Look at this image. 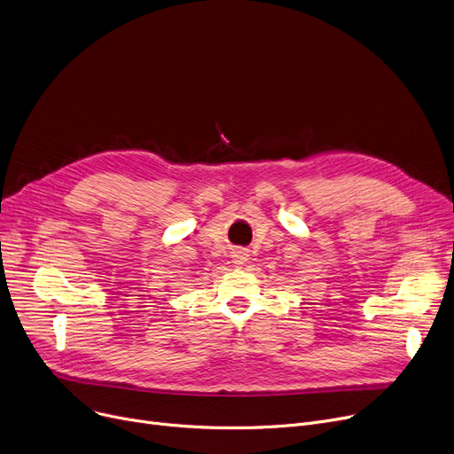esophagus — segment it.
Wrapping results in <instances>:
<instances>
[{
    "instance_id": "esophagus-1",
    "label": "esophagus",
    "mask_w": 454,
    "mask_h": 454,
    "mask_svg": "<svg viewBox=\"0 0 454 454\" xmlns=\"http://www.w3.org/2000/svg\"><path fill=\"white\" fill-rule=\"evenodd\" d=\"M245 261H247V254H245V252H237V254H235V263L243 265Z\"/></svg>"
}]
</instances>
